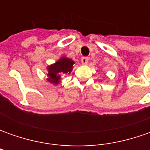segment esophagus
Returning a JSON list of instances; mask_svg holds the SVG:
<instances>
[{
  "instance_id": "34e87169",
  "label": "esophagus",
  "mask_w": 150,
  "mask_h": 150,
  "mask_svg": "<svg viewBox=\"0 0 150 150\" xmlns=\"http://www.w3.org/2000/svg\"><path fill=\"white\" fill-rule=\"evenodd\" d=\"M81 62H82V63H83V64H84V65L88 64V57H82Z\"/></svg>"
}]
</instances>
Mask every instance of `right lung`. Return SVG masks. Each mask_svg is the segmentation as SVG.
Wrapping results in <instances>:
<instances>
[{
  "instance_id": "1",
  "label": "right lung",
  "mask_w": 150,
  "mask_h": 150,
  "mask_svg": "<svg viewBox=\"0 0 150 150\" xmlns=\"http://www.w3.org/2000/svg\"><path fill=\"white\" fill-rule=\"evenodd\" d=\"M74 62L66 57H61L54 64H52L47 68L48 70L47 81L52 84H58L61 82V75L70 73L72 70Z\"/></svg>"
}]
</instances>
